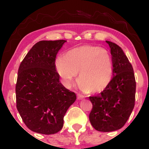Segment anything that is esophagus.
Instances as JSON below:
<instances>
[{
	"label": "esophagus",
	"mask_w": 149,
	"mask_h": 149,
	"mask_svg": "<svg viewBox=\"0 0 149 149\" xmlns=\"http://www.w3.org/2000/svg\"><path fill=\"white\" fill-rule=\"evenodd\" d=\"M85 98V97L83 96V95H80V94H78V95H77V99H78V100H83V99Z\"/></svg>",
	"instance_id": "esophagus-1"
}]
</instances>
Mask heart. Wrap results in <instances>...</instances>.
Masks as SVG:
<instances>
[{"label": "heart", "instance_id": "b5f03b06", "mask_svg": "<svg viewBox=\"0 0 149 149\" xmlns=\"http://www.w3.org/2000/svg\"><path fill=\"white\" fill-rule=\"evenodd\" d=\"M54 67L65 86L69 87L78 73L80 88L97 94L104 91L113 76L110 54L99 46L85 45L73 48L65 57H58Z\"/></svg>", "mask_w": 149, "mask_h": 149}]
</instances>
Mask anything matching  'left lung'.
<instances>
[{"label":"left lung","mask_w":149,"mask_h":149,"mask_svg":"<svg viewBox=\"0 0 149 149\" xmlns=\"http://www.w3.org/2000/svg\"><path fill=\"white\" fill-rule=\"evenodd\" d=\"M111 49L113 77L98 96L90 97L92 109L89 116L92 127L100 132H112L124 126L134 107L136 82L132 64L123 50L106 41Z\"/></svg>","instance_id":"1"}]
</instances>
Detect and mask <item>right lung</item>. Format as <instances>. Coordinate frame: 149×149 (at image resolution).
Here are the masks:
<instances>
[{
    "instance_id": "1",
    "label": "right lung",
    "mask_w": 149,
    "mask_h": 149,
    "mask_svg": "<svg viewBox=\"0 0 149 149\" xmlns=\"http://www.w3.org/2000/svg\"><path fill=\"white\" fill-rule=\"evenodd\" d=\"M66 40L36 43L20 64L16 84L17 108L29 129L42 134L60 131L64 117L76 100L59 81L54 67L58 52Z\"/></svg>"
}]
</instances>
